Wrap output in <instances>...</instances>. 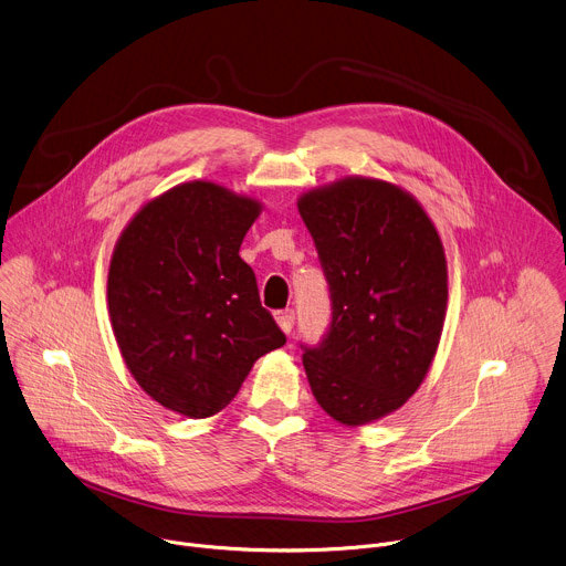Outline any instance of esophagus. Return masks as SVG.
<instances>
[{
    "label": "esophagus",
    "mask_w": 566,
    "mask_h": 566,
    "mask_svg": "<svg viewBox=\"0 0 566 566\" xmlns=\"http://www.w3.org/2000/svg\"><path fill=\"white\" fill-rule=\"evenodd\" d=\"M275 319H277V325H280L282 332L291 334V329L295 325V311L293 308H282V311L275 313Z\"/></svg>",
    "instance_id": "1"
}]
</instances>
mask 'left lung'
<instances>
[{
    "instance_id": "obj_1",
    "label": "left lung",
    "mask_w": 566,
    "mask_h": 566,
    "mask_svg": "<svg viewBox=\"0 0 566 566\" xmlns=\"http://www.w3.org/2000/svg\"><path fill=\"white\" fill-rule=\"evenodd\" d=\"M329 284L332 322L302 347L317 406L343 426L398 410L437 354L448 271L439 232L415 197L345 179L297 201Z\"/></svg>"
}]
</instances>
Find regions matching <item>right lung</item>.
Returning a JSON list of instances; mask_svg holds the SVG:
<instances>
[{
	"label": "right lung",
	"instance_id": "right-lung-1",
	"mask_svg": "<svg viewBox=\"0 0 566 566\" xmlns=\"http://www.w3.org/2000/svg\"><path fill=\"white\" fill-rule=\"evenodd\" d=\"M260 203L192 181L123 230L109 266V315L136 382L190 419L223 410L253 363L286 336L239 258Z\"/></svg>",
	"mask_w": 566,
	"mask_h": 566
}]
</instances>
